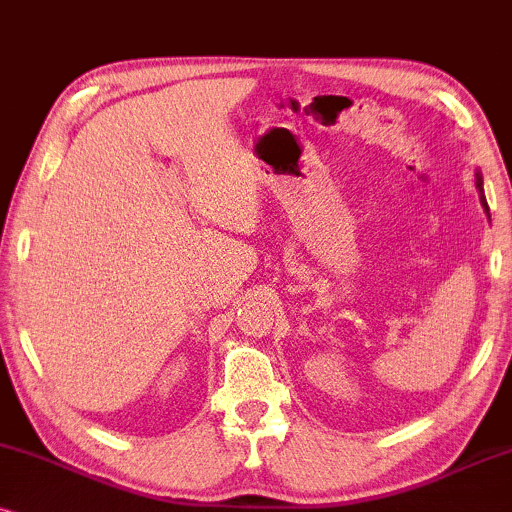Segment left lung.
Wrapping results in <instances>:
<instances>
[{
  "mask_svg": "<svg viewBox=\"0 0 512 512\" xmlns=\"http://www.w3.org/2000/svg\"><path fill=\"white\" fill-rule=\"evenodd\" d=\"M478 189H480V203H482V208L487 210L489 213V206H487V199H485V192H482V177L478 175Z\"/></svg>",
  "mask_w": 512,
  "mask_h": 512,
  "instance_id": "left-lung-1",
  "label": "left lung"
}]
</instances>
